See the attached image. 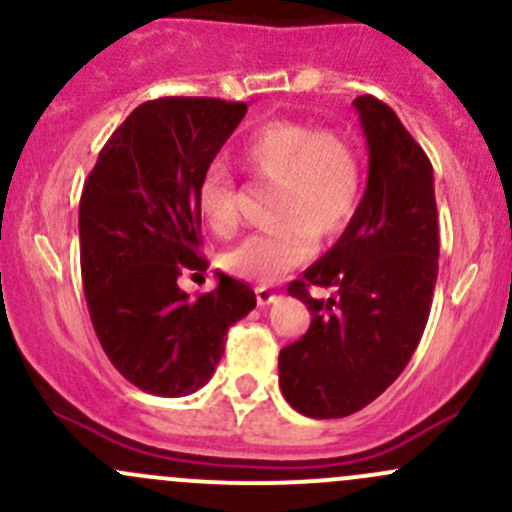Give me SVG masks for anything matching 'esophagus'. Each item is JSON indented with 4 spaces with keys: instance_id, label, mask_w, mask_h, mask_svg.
Wrapping results in <instances>:
<instances>
[{
    "instance_id": "obj_1",
    "label": "esophagus",
    "mask_w": 512,
    "mask_h": 512,
    "mask_svg": "<svg viewBox=\"0 0 512 512\" xmlns=\"http://www.w3.org/2000/svg\"><path fill=\"white\" fill-rule=\"evenodd\" d=\"M255 297H257V304H260V307H265V304L275 302L277 294L272 292L270 287H257V289H255Z\"/></svg>"
}]
</instances>
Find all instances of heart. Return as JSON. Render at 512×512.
<instances>
[{"mask_svg":"<svg viewBox=\"0 0 512 512\" xmlns=\"http://www.w3.org/2000/svg\"><path fill=\"white\" fill-rule=\"evenodd\" d=\"M240 163L275 185V227L252 232L223 255V267L242 280L270 285L302 265L314 240L332 242L352 223L361 195V163L354 146L334 131L299 121H270L240 146ZM195 208L215 235L237 230V193L223 163H210L195 185Z\"/></svg>","mask_w":512,"mask_h":512,"instance_id":"b5f03b06","label":"heart"}]
</instances>
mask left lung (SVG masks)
<instances>
[{
  "label": "left lung",
  "instance_id": "8db88e82",
  "mask_svg": "<svg viewBox=\"0 0 512 512\" xmlns=\"http://www.w3.org/2000/svg\"><path fill=\"white\" fill-rule=\"evenodd\" d=\"M369 180L337 245L287 287L307 304V334L280 352V389L309 418H344L384 394L414 356L438 277L433 168L374 96L354 98ZM309 286L332 288L317 300Z\"/></svg>",
  "mask_w": 512,
  "mask_h": 512
}]
</instances>
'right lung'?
Returning a JSON list of instances; mask_svg holds the SVG:
<instances>
[{"instance_id":"add662e5","label":"right lung","mask_w":512,"mask_h":512,"mask_svg":"<svg viewBox=\"0 0 512 512\" xmlns=\"http://www.w3.org/2000/svg\"><path fill=\"white\" fill-rule=\"evenodd\" d=\"M247 113L200 96L146 101L98 153L79 203L81 280L91 324L111 364L153 396H188L225 354L227 329L255 309L250 285L218 272L190 299L183 270L200 255L195 185Z\"/></svg>"}]
</instances>
